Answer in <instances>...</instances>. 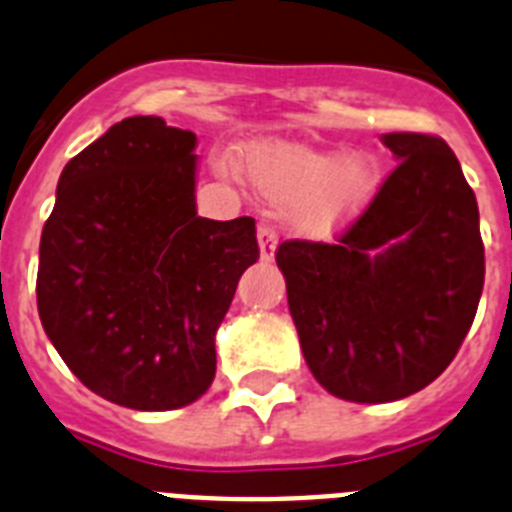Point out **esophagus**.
Wrapping results in <instances>:
<instances>
[{
    "mask_svg": "<svg viewBox=\"0 0 512 512\" xmlns=\"http://www.w3.org/2000/svg\"><path fill=\"white\" fill-rule=\"evenodd\" d=\"M257 244H260V260L270 262L275 257V247H278V231L262 221L257 226Z\"/></svg>",
    "mask_w": 512,
    "mask_h": 512,
    "instance_id": "esophagus-1",
    "label": "esophagus"
}]
</instances>
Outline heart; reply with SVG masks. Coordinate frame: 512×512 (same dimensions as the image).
<instances>
[{
  "instance_id": "b5f03b06",
  "label": "heart",
  "mask_w": 512,
  "mask_h": 512,
  "mask_svg": "<svg viewBox=\"0 0 512 512\" xmlns=\"http://www.w3.org/2000/svg\"><path fill=\"white\" fill-rule=\"evenodd\" d=\"M242 167L270 201L288 206L291 221L306 234H330L355 219L381 180L368 154L337 157L288 141L244 146Z\"/></svg>"
}]
</instances>
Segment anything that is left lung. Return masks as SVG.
<instances>
[{
    "label": "left lung",
    "instance_id": "8db88e82",
    "mask_svg": "<svg viewBox=\"0 0 512 512\" xmlns=\"http://www.w3.org/2000/svg\"><path fill=\"white\" fill-rule=\"evenodd\" d=\"M397 167L332 244L275 252L306 366L348 402H394L456 358L484 286L479 208L448 144L386 133Z\"/></svg>",
    "mask_w": 512,
    "mask_h": 512
}]
</instances>
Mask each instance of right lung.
I'll use <instances>...</instances> for the list:
<instances>
[{"label":"right lung","instance_id":"obj_1","mask_svg":"<svg viewBox=\"0 0 512 512\" xmlns=\"http://www.w3.org/2000/svg\"><path fill=\"white\" fill-rule=\"evenodd\" d=\"M193 131L157 115L115 123L64 167L41 234L38 314L87 389L177 410L216 376V330L260 257L255 219L195 211Z\"/></svg>","mask_w":512,"mask_h":512}]
</instances>
